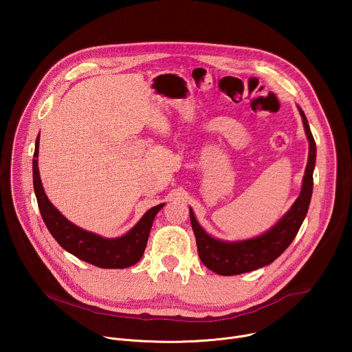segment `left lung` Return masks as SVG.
Instances as JSON below:
<instances>
[{
  "label": "left lung",
  "instance_id": "8db88e82",
  "mask_svg": "<svg viewBox=\"0 0 352 352\" xmlns=\"http://www.w3.org/2000/svg\"><path fill=\"white\" fill-rule=\"evenodd\" d=\"M304 129L309 142V156L302 178V188L289 210L266 232L239 241H224L212 236L199 224L193 210L189 208L190 224L196 238L197 254L202 263L220 276H235L252 272L273 263L294 241L302 226L314 189V170L316 164V143L312 136L305 113L299 106Z\"/></svg>",
  "mask_w": 352,
  "mask_h": 352
}]
</instances>
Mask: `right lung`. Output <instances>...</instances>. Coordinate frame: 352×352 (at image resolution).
I'll return each instance as SVG.
<instances>
[{
  "label": "right lung",
  "mask_w": 352,
  "mask_h": 352,
  "mask_svg": "<svg viewBox=\"0 0 352 352\" xmlns=\"http://www.w3.org/2000/svg\"><path fill=\"white\" fill-rule=\"evenodd\" d=\"M38 140L36 139L33 155V188L37 197L40 214L50 234L54 239L78 259L94 265L102 269H125L133 266L143 256L150 228L153 226L156 214L163 209L164 204H160L148 209L142 219L124 235L117 238H104L91 231H86L65 216L50 202L38 173Z\"/></svg>",
  "instance_id": "obj_1"
}]
</instances>
